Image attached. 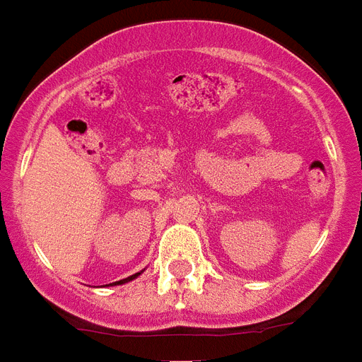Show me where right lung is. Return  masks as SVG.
I'll return each instance as SVG.
<instances>
[{"label": "right lung", "instance_id": "obj_1", "mask_svg": "<svg viewBox=\"0 0 362 362\" xmlns=\"http://www.w3.org/2000/svg\"><path fill=\"white\" fill-rule=\"evenodd\" d=\"M136 276H141V272H139V274H133V276H129V278L125 279H121V281H115V284H127V281H131V279H134Z\"/></svg>", "mask_w": 362, "mask_h": 362}]
</instances>
